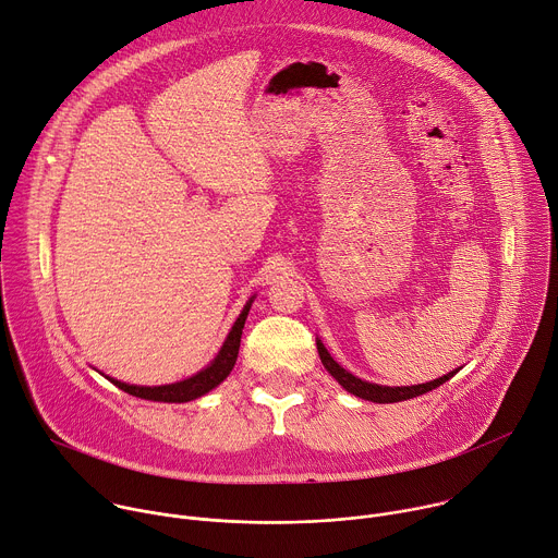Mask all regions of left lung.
Returning <instances> with one entry per match:
<instances>
[{
  "label": "left lung",
  "instance_id": "1",
  "mask_svg": "<svg viewBox=\"0 0 558 558\" xmlns=\"http://www.w3.org/2000/svg\"><path fill=\"white\" fill-rule=\"evenodd\" d=\"M315 344H317V353H320V360L325 364V368L336 377V381L351 395L355 397H362V400H368V402H375V404H392V402H404V400H413V397H420L437 386H441L444 381H448L452 375H457L459 368L433 379V381H426V384H413V386H381V384H373V381H366V379H360L357 375L349 373L347 368H342L333 357L331 353L327 351V347L323 344V340L315 338Z\"/></svg>",
  "mask_w": 558,
  "mask_h": 558
}]
</instances>
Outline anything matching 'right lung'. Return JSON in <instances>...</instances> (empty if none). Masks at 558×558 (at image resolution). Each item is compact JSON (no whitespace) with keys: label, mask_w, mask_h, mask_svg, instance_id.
Returning <instances> with one entry per match:
<instances>
[{"label":"right lung","mask_w":558,"mask_h":558,"mask_svg":"<svg viewBox=\"0 0 558 558\" xmlns=\"http://www.w3.org/2000/svg\"><path fill=\"white\" fill-rule=\"evenodd\" d=\"M256 295H252L247 300V304L243 306L241 315L235 317V323L231 327V331L227 333L220 351L216 353V357L205 366L201 368L198 373H194L192 377H185L181 381H174V384H161V386H138V384H125L121 379H114V377H108L117 388L134 395V397H141V400H149V402H166V404H183V402H192V400H198V397L207 395L209 390H214L220 381L227 379V375L231 373L233 364H235V357H238V349H241V336H243V329H245V320L250 315V308H252V302H254ZM104 375V373H101Z\"/></svg>","instance_id":"right-lung-1"}]
</instances>
